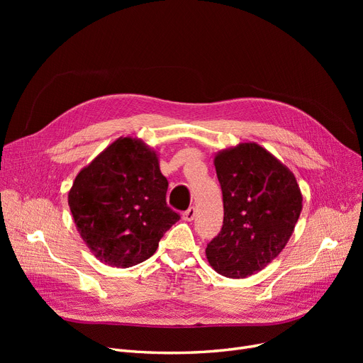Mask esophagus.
<instances>
[{
    "instance_id": "34e87169",
    "label": "esophagus",
    "mask_w": 363,
    "mask_h": 363,
    "mask_svg": "<svg viewBox=\"0 0 363 363\" xmlns=\"http://www.w3.org/2000/svg\"><path fill=\"white\" fill-rule=\"evenodd\" d=\"M196 207L193 206V207H189L186 212H184V215H182V219L184 220H186V222H191V220H194V218H196Z\"/></svg>"
}]
</instances>
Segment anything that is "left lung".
Returning <instances> with one entry per match:
<instances>
[{"mask_svg": "<svg viewBox=\"0 0 363 363\" xmlns=\"http://www.w3.org/2000/svg\"><path fill=\"white\" fill-rule=\"evenodd\" d=\"M223 196V225L207 244L212 268L226 278H247L287 245L303 196L293 172L256 143H240L215 155Z\"/></svg>", "mask_w": 363, "mask_h": 363, "instance_id": "left-lung-1", "label": "left lung"}]
</instances>
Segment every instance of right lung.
<instances>
[{
  "label": "right lung",
  "instance_id": "1",
  "mask_svg": "<svg viewBox=\"0 0 363 363\" xmlns=\"http://www.w3.org/2000/svg\"><path fill=\"white\" fill-rule=\"evenodd\" d=\"M166 191L157 152L140 138L121 137L81 169L67 199L89 252L108 266L130 268L155 255L179 220Z\"/></svg>",
  "mask_w": 363,
  "mask_h": 363
}]
</instances>
